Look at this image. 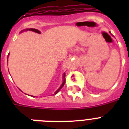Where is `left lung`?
<instances>
[{
    "label": "left lung",
    "instance_id": "1",
    "mask_svg": "<svg viewBox=\"0 0 129 129\" xmlns=\"http://www.w3.org/2000/svg\"><path fill=\"white\" fill-rule=\"evenodd\" d=\"M110 34H111V33H110ZM111 35H112V34H111Z\"/></svg>",
    "mask_w": 129,
    "mask_h": 129
}]
</instances>
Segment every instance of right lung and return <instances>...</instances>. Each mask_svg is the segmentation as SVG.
Here are the masks:
<instances>
[{"instance_id": "right-lung-1", "label": "right lung", "mask_w": 129, "mask_h": 129, "mask_svg": "<svg viewBox=\"0 0 129 129\" xmlns=\"http://www.w3.org/2000/svg\"><path fill=\"white\" fill-rule=\"evenodd\" d=\"M33 31V32H35V33H41V32L39 31V30H37V29H25V30H23V31H21V33L22 32H23V31ZM65 75H66V74L65 73H63V82L62 84H61V86L59 87V88H58V90H57V91H55L54 93V94H57V93H58L59 92V90L62 88V87L63 86H64L65 84ZM54 94H53V95H54Z\"/></svg>"}]
</instances>
